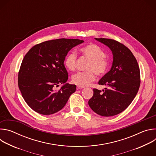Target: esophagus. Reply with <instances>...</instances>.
<instances>
[{
	"instance_id": "esophagus-1",
	"label": "esophagus",
	"mask_w": 156,
	"mask_h": 156,
	"mask_svg": "<svg viewBox=\"0 0 156 156\" xmlns=\"http://www.w3.org/2000/svg\"><path fill=\"white\" fill-rule=\"evenodd\" d=\"M82 88H84V87H83V86H78L76 87V90H80V89H82Z\"/></svg>"
}]
</instances>
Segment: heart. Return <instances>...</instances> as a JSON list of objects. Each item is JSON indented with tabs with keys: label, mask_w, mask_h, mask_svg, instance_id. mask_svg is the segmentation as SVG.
I'll return each instance as SVG.
<instances>
[{
	"label": "heart",
	"mask_w": 156,
	"mask_h": 156,
	"mask_svg": "<svg viewBox=\"0 0 156 156\" xmlns=\"http://www.w3.org/2000/svg\"><path fill=\"white\" fill-rule=\"evenodd\" d=\"M81 54L90 60L87 66L86 72H78L72 77L73 84L80 86H86L93 82L95 78V73L98 76L104 75L108 70L109 62L105 57L104 51L97 44H89L80 49ZM77 55L73 52H69L66 56L64 64L70 71L75 70Z\"/></svg>",
	"instance_id": "heart-1"
}]
</instances>
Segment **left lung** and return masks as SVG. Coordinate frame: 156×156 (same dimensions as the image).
<instances>
[{"mask_svg": "<svg viewBox=\"0 0 156 156\" xmlns=\"http://www.w3.org/2000/svg\"><path fill=\"white\" fill-rule=\"evenodd\" d=\"M112 51V68L99 81L107 88L93 89L88 104L94 112L104 117L116 115L125 110L135 98L140 86L139 65L131 51L123 44L111 39L95 38Z\"/></svg>", "mask_w": 156, "mask_h": 156, "instance_id": "obj_1", "label": "left lung"}]
</instances>
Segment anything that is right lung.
I'll return each instance as SVG.
<instances>
[{
	"instance_id": "obj_1",
	"label": "right lung",
	"mask_w": 156,
	"mask_h": 156,
	"mask_svg": "<svg viewBox=\"0 0 156 156\" xmlns=\"http://www.w3.org/2000/svg\"><path fill=\"white\" fill-rule=\"evenodd\" d=\"M84 42L76 39H57L33 46L25 55L18 72V84L27 104L35 112L51 115L60 110L75 92L68 80L64 60L73 47ZM63 83L60 89L55 88Z\"/></svg>"
}]
</instances>
